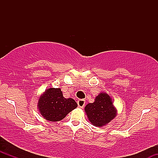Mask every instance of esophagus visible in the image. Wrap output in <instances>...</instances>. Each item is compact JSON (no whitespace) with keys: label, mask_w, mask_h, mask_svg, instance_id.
<instances>
[{"label":"esophagus","mask_w":158,"mask_h":158,"mask_svg":"<svg viewBox=\"0 0 158 158\" xmlns=\"http://www.w3.org/2000/svg\"><path fill=\"white\" fill-rule=\"evenodd\" d=\"M77 104H78V106H79V108H83L85 107V101L84 100V99H79V100L77 101Z\"/></svg>","instance_id":"obj_1"}]
</instances>
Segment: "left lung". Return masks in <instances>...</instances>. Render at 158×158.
I'll use <instances>...</instances> for the list:
<instances>
[{
  "mask_svg": "<svg viewBox=\"0 0 158 158\" xmlns=\"http://www.w3.org/2000/svg\"><path fill=\"white\" fill-rule=\"evenodd\" d=\"M85 111L88 120L97 127L108 125L115 118L117 110L114 106L111 97L106 92H100L94 99L85 107Z\"/></svg>",
  "mask_w": 158,
  "mask_h": 158,
  "instance_id": "left-lung-1",
  "label": "left lung"
}]
</instances>
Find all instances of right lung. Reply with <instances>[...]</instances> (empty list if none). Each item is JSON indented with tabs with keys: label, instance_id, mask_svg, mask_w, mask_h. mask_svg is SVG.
<instances>
[{
	"label": "right lung",
	"instance_id": "right-lung-1",
	"mask_svg": "<svg viewBox=\"0 0 158 158\" xmlns=\"http://www.w3.org/2000/svg\"><path fill=\"white\" fill-rule=\"evenodd\" d=\"M77 106L73 99H66L60 88H54L45 90L39 98L37 105L41 115L50 122L61 120Z\"/></svg>",
	"mask_w": 158,
	"mask_h": 158
}]
</instances>
